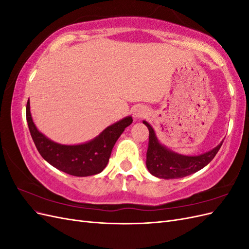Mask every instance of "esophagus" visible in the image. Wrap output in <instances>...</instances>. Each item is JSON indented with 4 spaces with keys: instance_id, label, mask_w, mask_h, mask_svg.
Listing matches in <instances>:
<instances>
[{
    "instance_id": "1",
    "label": "esophagus",
    "mask_w": 249,
    "mask_h": 249,
    "mask_svg": "<svg viewBox=\"0 0 249 249\" xmlns=\"http://www.w3.org/2000/svg\"><path fill=\"white\" fill-rule=\"evenodd\" d=\"M133 115L134 117L138 119V118H141V117H144L147 115V111L145 108L143 107H136L134 110H133Z\"/></svg>"
}]
</instances>
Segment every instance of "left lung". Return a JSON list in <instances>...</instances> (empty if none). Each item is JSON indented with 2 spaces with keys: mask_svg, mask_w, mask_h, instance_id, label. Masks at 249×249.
I'll return each mask as SVG.
<instances>
[{
  "mask_svg": "<svg viewBox=\"0 0 249 249\" xmlns=\"http://www.w3.org/2000/svg\"><path fill=\"white\" fill-rule=\"evenodd\" d=\"M149 131V142L146 153V167L156 178L170 179L179 178L197 172L214 159L220 149L223 140L213 149L198 156H185L173 152L163 145L158 139L155 130L143 120Z\"/></svg>",
  "mask_w": 249,
  "mask_h": 249,
  "instance_id": "1",
  "label": "left lung"
}]
</instances>
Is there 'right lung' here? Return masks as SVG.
I'll return each instance as SVG.
<instances>
[{"label": "right lung", "instance_id": "obj_1", "mask_svg": "<svg viewBox=\"0 0 249 249\" xmlns=\"http://www.w3.org/2000/svg\"><path fill=\"white\" fill-rule=\"evenodd\" d=\"M26 116L35 146L43 159L55 168L74 177H89L102 172L107 166L117 139L125 127L133 123L132 116H126L107 126L91 140L81 144L67 145L51 140L38 131L32 119L29 101Z\"/></svg>", "mask_w": 249, "mask_h": 249}]
</instances>
